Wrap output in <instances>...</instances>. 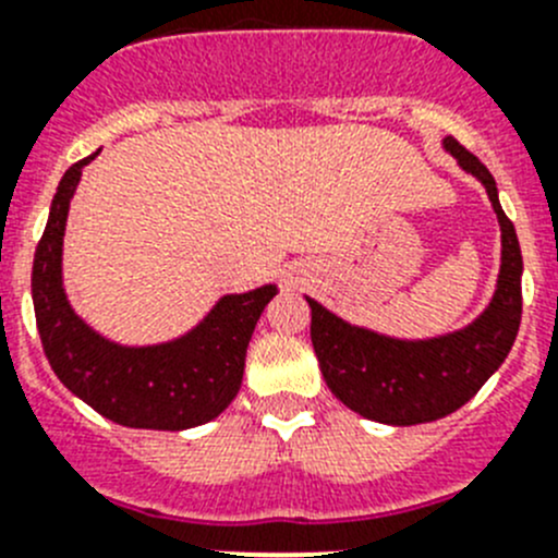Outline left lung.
<instances>
[{"instance_id": "obj_1", "label": "left lung", "mask_w": 558, "mask_h": 558, "mask_svg": "<svg viewBox=\"0 0 558 558\" xmlns=\"http://www.w3.org/2000/svg\"><path fill=\"white\" fill-rule=\"evenodd\" d=\"M444 148L465 173L482 181L501 226V272L484 314L457 332L402 341L350 325L305 296L311 305V341L327 388L347 408L379 424H426L460 410L509 355L523 314V255L512 220L498 203L496 179L454 137H446Z\"/></svg>"}]
</instances>
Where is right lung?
<instances>
[{
  "mask_svg": "<svg viewBox=\"0 0 558 558\" xmlns=\"http://www.w3.org/2000/svg\"><path fill=\"white\" fill-rule=\"evenodd\" d=\"M62 175L33 262V303L49 366L74 397L132 429L179 432L217 418L239 393L250 336L278 286L226 294L186 336L123 347L80 319L62 289V236L82 168Z\"/></svg>",
  "mask_w": 558,
  "mask_h": 558,
  "instance_id": "1",
  "label": "right lung"
}]
</instances>
